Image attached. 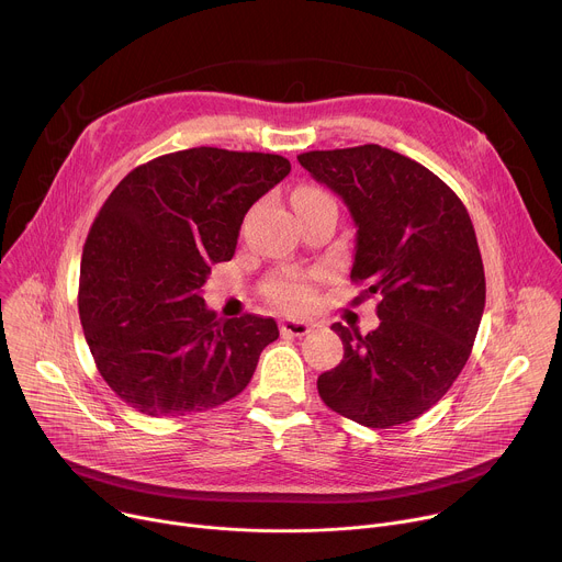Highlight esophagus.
I'll return each instance as SVG.
<instances>
[{
    "label": "esophagus",
    "mask_w": 562,
    "mask_h": 562,
    "mask_svg": "<svg viewBox=\"0 0 562 562\" xmlns=\"http://www.w3.org/2000/svg\"><path fill=\"white\" fill-rule=\"evenodd\" d=\"M311 323H304V319H291V317H286V319H282L280 323V331L282 334H289V336H306L308 331H311Z\"/></svg>",
    "instance_id": "obj_1"
}]
</instances>
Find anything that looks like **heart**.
<instances>
[{"label":"heart","instance_id":"heart-1","mask_svg":"<svg viewBox=\"0 0 562 562\" xmlns=\"http://www.w3.org/2000/svg\"><path fill=\"white\" fill-rule=\"evenodd\" d=\"M327 193L317 187H300L293 193V204L300 200H311V198H325ZM311 276L289 271L280 278H273L269 282V295L284 308H304L311 300Z\"/></svg>","mask_w":562,"mask_h":562}]
</instances>
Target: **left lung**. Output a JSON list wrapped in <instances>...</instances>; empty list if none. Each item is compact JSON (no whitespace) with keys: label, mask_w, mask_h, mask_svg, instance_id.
I'll use <instances>...</instances> for the list:
<instances>
[{"label":"left lung","mask_w":562,"mask_h":562,"mask_svg":"<svg viewBox=\"0 0 562 562\" xmlns=\"http://www.w3.org/2000/svg\"><path fill=\"white\" fill-rule=\"evenodd\" d=\"M297 162L347 204L358 233L353 282L378 295L380 325L336 323L342 362L317 378L336 414L389 429L416 420L469 360L485 308V269L460 198L429 169L378 144L308 150Z\"/></svg>","instance_id":"8db88e82"}]
</instances>
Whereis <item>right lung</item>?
Returning <instances> with one entry per match:
<instances>
[{
    "label": "right lung",
    "instance_id": "add662e5",
    "mask_svg": "<svg viewBox=\"0 0 562 562\" xmlns=\"http://www.w3.org/2000/svg\"><path fill=\"white\" fill-rule=\"evenodd\" d=\"M289 171L276 153L198 146L139 165L113 189L87 237L77 306L98 371L128 407L187 416L249 384L280 336L276 319H220L202 286Z\"/></svg>",
    "mask_w": 562,
    "mask_h": 562
}]
</instances>
